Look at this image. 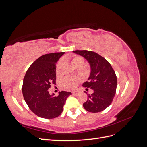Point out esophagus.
<instances>
[{"label": "esophagus", "mask_w": 147, "mask_h": 147, "mask_svg": "<svg viewBox=\"0 0 147 147\" xmlns=\"http://www.w3.org/2000/svg\"><path fill=\"white\" fill-rule=\"evenodd\" d=\"M78 93H79V92L78 91H72V94L74 95H77V94H78Z\"/></svg>", "instance_id": "1"}]
</instances>
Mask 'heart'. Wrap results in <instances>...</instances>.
I'll return each mask as SVG.
<instances>
[{"mask_svg":"<svg viewBox=\"0 0 147 147\" xmlns=\"http://www.w3.org/2000/svg\"><path fill=\"white\" fill-rule=\"evenodd\" d=\"M71 63L75 67L76 65L78 64L83 63V59L80 56H76L74 57L71 59ZM63 61H59L56 65V73L59 74L61 69L63 66ZM78 83V79L75 77H66L63 80V83L64 86L68 88V89H72L76 86L77 84Z\"/></svg>","mask_w":147,"mask_h":147,"instance_id":"heart-1","label":"heart"}]
</instances>
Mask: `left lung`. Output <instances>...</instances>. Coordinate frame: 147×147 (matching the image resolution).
I'll use <instances>...</instances> for the list:
<instances>
[{"instance_id": "obj_1", "label": "left lung", "mask_w": 147, "mask_h": 147, "mask_svg": "<svg viewBox=\"0 0 147 147\" xmlns=\"http://www.w3.org/2000/svg\"><path fill=\"white\" fill-rule=\"evenodd\" d=\"M83 56L90 65L91 72L88 81L83 84V87L93 90L88 95V100L83 104L88 112H100L111 104L116 93L117 80L112 65L104 57L97 53L87 50L73 51Z\"/></svg>"}]
</instances>
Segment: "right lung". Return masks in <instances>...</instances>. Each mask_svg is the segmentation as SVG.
<instances>
[{
	"mask_svg": "<svg viewBox=\"0 0 147 147\" xmlns=\"http://www.w3.org/2000/svg\"><path fill=\"white\" fill-rule=\"evenodd\" d=\"M65 52L44 55L35 60L26 73L23 95L29 109L38 117L46 119L56 118L62 113L70 92L62 91L58 96L50 94L48 90L56 79V64Z\"/></svg>",
	"mask_w": 147,
	"mask_h": 147,
	"instance_id": "add662e5",
	"label": "right lung"
}]
</instances>
